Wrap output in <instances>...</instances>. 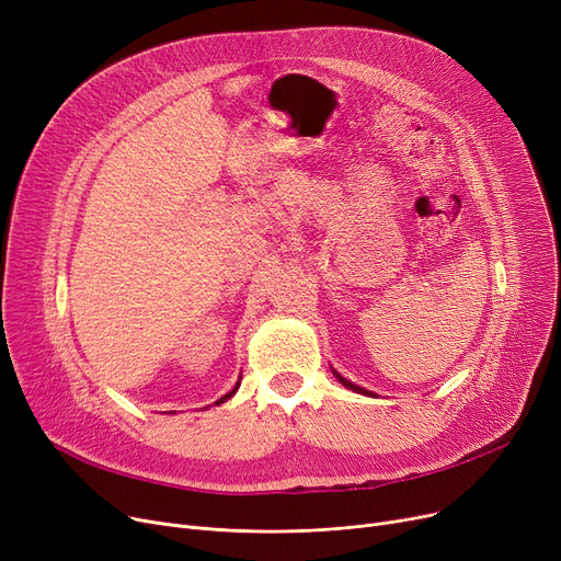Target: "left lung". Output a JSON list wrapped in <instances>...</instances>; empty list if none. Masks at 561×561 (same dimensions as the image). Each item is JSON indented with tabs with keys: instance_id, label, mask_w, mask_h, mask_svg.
Here are the masks:
<instances>
[{
	"instance_id": "left-lung-1",
	"label": "left lung",
	"mask_w": 561,
	"mask_h": 561,
	"mask_svg": "<svg viewBox=\"0 0 561 561\" xmlns=\"http://www.w3.org/2000/svg\"><path fill=\"white\" fill-rule=\"evenodd\" d=\"M334 375H336V379L341 381V385L345 387V389H350V391H355V393H362V396H375L373 391H366V389H362V387H357V385H352L350 379H345V377H341L336 370H334Z\"/></svg>"
}]
</instances>
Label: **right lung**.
Instances as JSON below:
<instances>
[{"label":"right lung","instance_id":"obj_1","mask_svg":"<svg viewBox=\"0 0 561 561\" xmlns=\"http://www.w3.org/2000/svg\"><path fill=\"white\" fill-rule=\"evenodd\" d=\"M236 391H239V385H236V387H233V391H229V393H227V396H222V398H220V400H216V404H222V402H225V400H229V398H231V396H233V393H236Z\"/></svg>","mask_w":561,"mask_h":561}]
</instances>
